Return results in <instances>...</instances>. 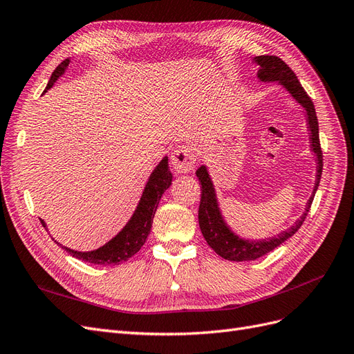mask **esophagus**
<instances>
[{
    "label": "esophagus",
    "instance_id": "1",
    "mask_svg": "<svg viewBox=\"0 0 354 354\" xmlns=\"http://www.w3.org/2000/svg\"><path fill=\"white\" fill-rule=\"evenodd\" d=\"M196 164V152L195 147L190 145H183L176 147V151L171 155V165H173L177 174L192 173Z\"/></svg>",
    "mask_w": 354,
    "mask_h": 354
}]
</instances>
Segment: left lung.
Returning <instances> with one entry per match:
<instances>
[{"instance_id": "obj_1", "label": "left lung", "mask_w": 354, "mask_h": 354, "mask_svg": "<svg viewBox=\"0 0 354 354\" xmlns=\"http://www.w3.org/2000/svg\"><path fill=\"white\" fill-rule=\"evenodd\" d=\"M255 62L260 65L259 78L261 81H279L283 87L292 94V97L306 108L308 128H310V133H312V137H310L312 138V147H313V152L317 155V176H316L313 195L307 202L306 212L303 214V217L299 218L291 229L277 234L276 238H272L270 241L251 242V241H243L238 238L236 234L232 233L226 224H224L217 207L216 195H214V187L209 180V176L207 173V168L203 165L199 167L196 171V176L202 186L199 211H198L199 227L203 238H205L207 243L211 246V248L216 251L221 259L229 260V261L255 260L259 259V257H263L267 252L273 251L286 239L291 238L292 234L301 227V224L304 223L308 214V209L312 207V202L317 190V186L320 183V176H322V168H324V153H322V147H320V140H319V122H317V116L315 111V104L312 99H310V95L303 88V85L299 84L297 75L282 59H279L277 56H259L255 57Z\"/></svg>"}]
</instances>
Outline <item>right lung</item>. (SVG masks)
Here are the masks:
<instances>
[{
	"mask_svg": "<svg viewBox=\"0 0 354 354\" xmlns=\"http://www.w3.org/2000/svg\"><path fill=\"white\" fill-rule=\"evenodd\" d=\"M68 65H69V59L63 60L56 68V71L53 72L51 78L47 84L46 91L53 87V84H55L60 75L65 72ZM171 180H173V174H171V171L168 168V158H164L159 162V165L155 168L151 178H149L143 192V196L140 202H138V207L134 212V216L112 241L103 245L102 248L90 251V252L73 251L66 248V246H62V248L72 257H75V259H80L82 261L93 263V264H100V266H111V264L115 266V264L130 260L134 254L140 251V248L145 245L149 236V233H151L158 203L164 192L169 187ZM41 223L42 226L46 227V223L42 220Z\"/></svg>",
	"mask_w": 354,
	"mask_h": 354,
	"instance_id": "right-lung-1",
	"label": "right lung"
}]
</instances>
